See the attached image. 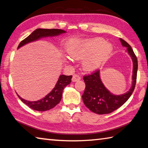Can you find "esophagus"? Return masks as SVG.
<instances>
[{"mask_svg":"<svg viewBox=\"0 0 148 148\" xmlns=\"http://www.w3.org/2000/svg\"><path fill=\"white\" fill-rule=\"evenodd\" d=\"M81 79V77H80L79 75H77V74H74L73 76H72V81L73 82H77V81H79V80Z\"/></svg>","mask_w":148,"mask_h":148,"instance_id":"esophagus-1","label":"esophagus"}]
</instances>
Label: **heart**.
<instances>
[{"instance_id": "b5f03b06", "label": "heart", "mask_w": 148, "mask_h": 148, "mask_svg": "<svg viewBox=\"0 0 148 148\" xmlns=\"http://www.w3.org/2000/svg\"><path fill=\"white\" fill-rule=\"evenodd\" d=\"M67 52L75 60H84L85 71H92L100 68L109 58L112 51L111 45L101 38L90 39H72L67 43Z\"/></svg>"}]
</instances>
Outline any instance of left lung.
I'll return each mask as SVG.
<instances>
[{
    "label": "left lung",
    "mask_w": 148,
    "mask_h": 148,
    "mask_svg": "<svg viewBox=\"0 0 148 148\" xmlns=\"http://www.w3.org/2000/svg\"><path fill=\"white\" fill-rule=\"evenodd\" d=\"M120 40L123 46L127 47V52L133 60L132 86L130 90L123 95H114L105 87L98 69L91 74L83 76L85 83V89L82 95L83 103L88 109L96 114H109L119 109L127 101L135 89L138 70L137 58L130 45L122 39Z\"/></svg>",
    "instance_id": "8db88e82"
}]
</instances>
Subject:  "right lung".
<instances>
[{
    "mask_svg": "<svg viewBox=\"0 0 148 148\" xmlns=\"http://www.w3.org/2000/svg\"><path fill=\"white\" fill-rule=\"evenodd\" d=\"M65 32H66L65 30L61 29H36L29 36L20 42V44L18 46V48L28 43V42L36 41V40L41 38V37L56 36L61 34L65 33ZM72 77V76L61 75L53 90L50 93H48L45 98L38 101H27L21 98L17 94V95L18 97L21 99V100L24 103L27 105L31 109L38 111H48V110L52 109L56 105L60 103L61 98H62V94L64 88L67 85L71 83Z\"/></svg>",
    "mask_w": 148,
    "mask_h": 148,
    "instance_id": "add662e5",
    "label": "right lung"
}]
</instances>
